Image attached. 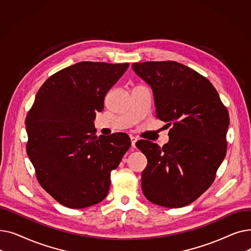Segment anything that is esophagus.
I'll use <instances>...</instances> for the list:
<instances>
[{"label": "esophagus", "instance_id": "esophagus-1", "mask_svg": "<svg viewBox=\"0 0 251 251\" xmlns=\"http://www.w3.org/2000/svg\"><path fill=\"white\" fill-rule=\"evenodd\" d=\"M130 139H131V147H132L133 149H135V143L137 141V138L134 137V136H131Z\"/></svg>", "mask_w": 251, "mask_h": 251}]
</instances>
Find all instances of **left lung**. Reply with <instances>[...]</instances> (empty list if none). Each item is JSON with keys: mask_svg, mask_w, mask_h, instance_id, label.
<instances>
[{"mask_svg": "<svg viewBox=\"0 0 251 251\" xmlns=\"http://www.w3.org/2000/svg\"><path fill=\"white\" fill-rule=\"evenodd\" d=\"M132 69L152 88L155 117L171 127L162 149L149 140L136 142L148 159L143 194L161 206L188 205L212 185L226 155L228 110L214 85L181 63H133Z\"/></svg>", "mask_w": 251, "mask_h": 251, "instance_id": "left-lung-1", "label": "left lung"}]
</instances>
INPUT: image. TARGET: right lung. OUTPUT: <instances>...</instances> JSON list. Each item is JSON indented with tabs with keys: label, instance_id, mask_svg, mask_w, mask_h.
<instances>
[{
	"label": "right lung",
	"instance_id": "1",
	"mask_svg": "<svg viewBox=\"0 0 251 251\" xmlns=\"http://www.w3.org/2000/svg\"><path fill=\"white\" fill-rule=\"evenodd\" d=\"M129 63L80 62L50 76L26 116L29 160L41 186L69 208H84L108 195L111 172L131 141L126 133L96 136V112Z\"/></svg>",
	"mask_w": 251,
	"mask_h": 251
}]
</instances>
